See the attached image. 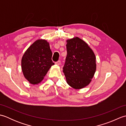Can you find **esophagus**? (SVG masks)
Returning a JSON list of instances; mask_svg holds the SVG:
<instances>
[{"label": "esophagus", "mask_w": 126, "mask_h": 126, "mask_svg": "<svg viewBox=\"0 0 126 126\" xmlns=\"http://www.w3.org/2000/svg\"><path fill=\"white\" fill-rule=\"evenodd\" d=\"M55 64L56 65H60L61 64V61H58L57 62H56L55 63Z\"/></svg>", "instance_id": "34e87169"}]
</instances>
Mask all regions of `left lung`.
I'll list each match as a JSON object with an SVG mask.
<instances>
[{
  "label": "left lung",
  "instance_id": "left-lung-1",
  "mask_svg": "<svg viewBox=\"0 0 126 126\" xmlns=\"http://www.w3.org/2000/svg\"><path fill=\"white\" fill-rule=\"evenodd\" d=\"M66 56L63 67L66 81L75 89L90 84L96 69V56L86 42L78 37L66 40Z\"/></svg>",
  "mask_w": 126,
  "mask_h": 126
}]
</instances>
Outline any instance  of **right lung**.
Here are the masks:
<instances>
[{
	"instance_id": "right-lung-1",
	"label": "right lung",
	"mask_w": 126,
	"mask_h": 126,
	"mask_svg": "<svg viewBox=\"0 0 126 126\" xmlns=\"http://www.w3.org/2000/svg\"><path fill=\"white\" fill-rule=\"evenodd\" d=\"M49 43L39 39L33 43L22 56L21 66L25 78L31 84H38L54 63Z\"/></svg>"
}]
</instances>
